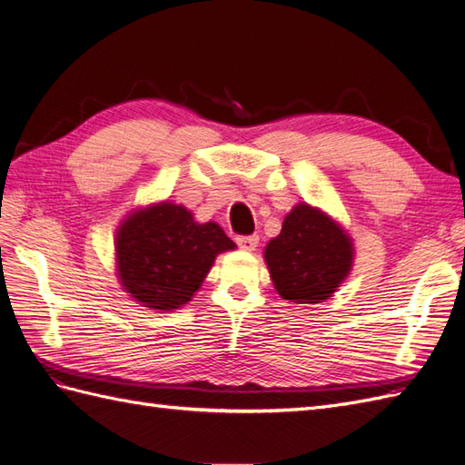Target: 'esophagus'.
<instances>
[{
  "mask_svg": "<svg viewBox=\"0 0 465 465\" xmlns=\"http://www.w3.org/2000/svg\"><path fill=\"white\" fill-rule=\"evenodd\" d=\"M258 234H248V236H236V244H238V248H242V250H248V252H252V250H256V246H258Z\"/></svg>",
  "mask_w": 465,
  "mask_h": 465,
  "instance_id": "obj_1",
  "label": "esophagus"
}]
</instances>
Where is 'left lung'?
<instances>
[{
	"instance_id": "obj_1",
	"label": "left lung",
	"mask_w": 465,
	"mask_h": 465,
	"mask_svg": "<svg viewBox=\"0 0 465 465\" xmlns=\"http://www.w3.org/2000/svg\"><path fill=\"white\" fill-rule=\"evenodd\" d=\"M265 263L285 301L322 302L347 277L353 244L340 224L320 209L301 203L285 217L279 236L265 246Z\"/></svg>"
}]
</instances>
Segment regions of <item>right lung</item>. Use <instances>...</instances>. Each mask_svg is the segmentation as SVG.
<instances>
[{
    "label": "right lung",
    "instance_id": "right-lung-1",
    "mask_svg": "<svg viewBox=\"0 0 465 465\" xmlns=\"http://www.w3.org/2000/svg\"><path fill=\"white\" fill-rule=\"evenodd\" d=\"M234 242L217 223L198 224L186 207L159 203L135 211L116 234L125 292L153 311H174L200 289L215 256Z\"/></svg>",
    "mask_w": 465,
    "mask_h": 465
}]
</instances>
